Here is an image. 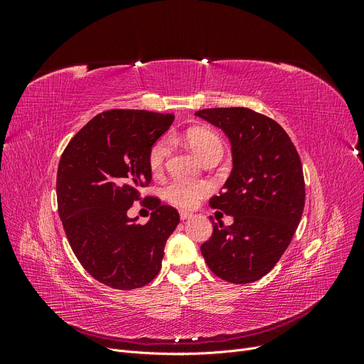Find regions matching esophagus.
I'll return each mask as SVG.
<instances>
[{"label": "esophagus", "mask_w": 364, "mask_h": 364, "mask_svg": "<svg viewBox=\"0 0 364 364\" xmlns=\"http://www.w3.org/2000/svg\"><path fill=\"white\" fill-rule=\"evenodd\" d=\"M179 215H181V218H182V220H186V218L193 217V214H191V213H188V211H183V209H182V211H179Z\"/></svg>", "instance_id": "34e87169"}]
</instances>
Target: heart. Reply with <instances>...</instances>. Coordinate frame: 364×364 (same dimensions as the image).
<instances>
[{
    "mask_svg": "<svg viewBox=\"0 0 364 364\" xmlns=\"http://www.w3.org/2000/svg\"><path fill=\"white\" fill-rule=\"evenodd\" d=\"M186 142L190 147L199 155L203 161L214 155L223 156V142L215 132L197 127L186 132ZM171 153V139L168 136H162L151 144L149 150V168L151 173H161L165 167ZM209 185L205 182H190L182 179H174L164 186L162 194L171 205L179 208H193L197 205L203 196L209 193Z\"/></svg>",
    "mask_w": 364,
    "mask_h": 364,
    "instance_id": "obj_1",
    "label": "heart"
}]
</instances>
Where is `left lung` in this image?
I'll return each instance as SVG.
<instances>
[{"mask_svg": "<svg viewBox=\"0 0 364 364\" xmlns=\"http://www.w3.org/2000/svg\"><path fill=\"white\" fill-rule=\"evenodd\" d=\"M222 129L232 144L234 167L209 205L234 217L223 226L213 217V235L200 246L215 277L249 284L267 274L296 232L305 205L299 153L277 121L249 107L196 112Z\"/></svg>", "mask_w": 364, "mask_h": 364, "instance_id": "8db88e82", "label": "left lung"}]
</instances>
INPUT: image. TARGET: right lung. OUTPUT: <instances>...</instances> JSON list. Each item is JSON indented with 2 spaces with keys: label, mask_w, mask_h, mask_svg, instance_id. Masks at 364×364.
I'll list each match as a JSON object with an SVG mask.
<instances>
[{
  "label": "right lung",
  "mask_w": 364,
  "mask_h": 364,
  "mask_svg": "<svg viewBox=\"0 0 364 364\" xmlns=\"http://www.w3.org/2000/svg\"><path fill=\"white\" fill-rule=\"evenodd\" d=\"M173 119L111 109L87 121L60 156L56 193L65 234L83 269L107 287L134 290L155 279L179 223L176 208L139 193L151 181L149 150ZM136 200L156 209L146 225L127 217Z\"/></svg>",
  "instance_id": "1"
}]
</instances>
